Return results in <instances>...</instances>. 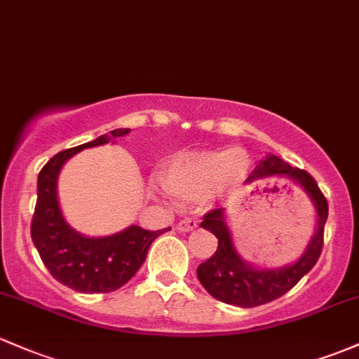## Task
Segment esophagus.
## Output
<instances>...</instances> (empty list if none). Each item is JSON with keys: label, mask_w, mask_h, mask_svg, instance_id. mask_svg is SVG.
<instances>
[{"label": "esophagus", "mask_w": 359, "mask_h": 359, "mask_svg": "<svg viewBox=\"0 0 359 359\" xmlns=\"http://www.w3.org/2000/svg\"><path fill=\"white\" fill-rule=\"evenodd\" d=\"M196 226H198V221H195V219H183V221L178 222L176 229L181 231V233H188V231H194Z\"/></svg>", "instance_id": "esophagus-1"}]
</instances>
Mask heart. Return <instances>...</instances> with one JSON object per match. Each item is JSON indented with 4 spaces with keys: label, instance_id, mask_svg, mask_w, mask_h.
<instances>
[{
    "label": "heart",
    "instance_id": "1",
    "mask_svg": "<svg viewBox=\"0 0 359 359\" xmlns=\"http://www.w3.org/2000/svg\"><path fill=\"white\" fill-rule=\"evenodd\" d=\"M246 169L248 156L245 150H203L176 156L161 169L159 181L169 195L200 198L219 183L240 181Z\"/></svg>",
    "mask_w": 359,
    "mask_h": 359
}]
</instances>
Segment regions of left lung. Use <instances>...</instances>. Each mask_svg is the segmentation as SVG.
<instances>
[{"mask_svg":"<svg viewBox=\"0 0 359 359\" xmlns=\"http://www.w3.org/2000/svg\"><path fill=\"white\" fill-rule=\"evenodd\" d=\"M272 176L292 180L306 191L317 210V229L298 260L284 267L258 269L243 260L238 253L229 226L226 222V210L222 207L203 215L200 226L210 231L217 238L219 245L214 255L198 265L196 276L207 292L219 302L241 308H253L271 303L294 287L299 279L313 269L322 253L323 227L329 215V203L320 191L317 181L303 169L292 168L280 157L269 154L257 164L246 183L272 178Z\"/></svg>","mask_w":359,"mask_h":359,"instance_id":"8db88e82","label":"left lung"}]
</instances>
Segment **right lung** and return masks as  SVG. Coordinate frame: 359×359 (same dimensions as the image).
<instances>
[{
  "label": "right lung",
  "instance_id": "right-lung-1",
  "mask_svg": "<svg viewBox=\"0 0 359 359\" xmlns=\"http://www.w3.org/2000/svg\"><path fill=\"white\" fill-rule=\"evenodd\" d=\"M128 133L130 128H118L79 147L61 150L48 161L37 178L30 236L51 276L79 292H111L125 286L145 262L152 241L171 229L147 231L130 226L111 236L88 238L76 233L63 217L57 200V176L63 164L80 150L109 144Z\"/></svg>",
  "mask_w": 359,
  "mask_h": 359
}]
</instances>
